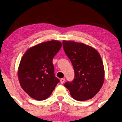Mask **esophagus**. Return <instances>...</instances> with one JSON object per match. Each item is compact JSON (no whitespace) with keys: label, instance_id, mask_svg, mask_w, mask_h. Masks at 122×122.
Returning <instances> with one entry per match:
<instances>
[{"label":"esophagus","instance_id":"1","mask_svg":"<svg viewBox=\"0 0 122 122\" xmlns=\"http://www.w3.org/2000/svg\"><path fill=\"white\" fill-rule=\"evenodd\" d=\"M65 78H61V84H63L65 82Z\"/></svg>","mask_w":122,"mask_h":122}]
</instances>
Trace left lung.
Returning <instances> with one entry per match:
<instances>
[{"instance_id": "8db88e82", "label": "left lung", "mask_w": 122, "mask_h": 122, "mask_svg": "<svg viewBox=\"0 0 122 122\" xmlns=\"http://www.w3.org/2000/svg\"><path fill=\"white\" fill-rule=\"evenodd\" d=\"M65 53L70 59L75 78L64 86L73 98L84 101L92 98L104 81V69L101 56L94 48L83 43L63 41Z\"/></svg>"}]
</instances>
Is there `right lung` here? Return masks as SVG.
Listing matches in <instances>:
<instances>
[{
  "label": "right lung",
  "mask_w": 122,
  "mask_h": 122,
  "mask_svg": "<svg viewBox=\"0 0 122 122\" xmlns=\"http://www.w3.org/2000/svg\"><path fill=\"white\" fill-rule=\"evenodd\" d=\"M61 47L58 41H46L30 48L22 57L18 71L20 84L36 100L47 98L59 82L52 60Z\"/></svg>",
  "instance_id": "obj_1"
}]
</instances>
